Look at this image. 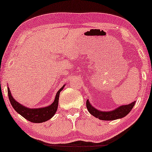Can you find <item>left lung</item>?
Masks as SVG:
<instances>
[{"instance_id": "obj_1", "label": "left lung", "mask_w": 152, "mask_h": 152, "mask_svg": "<svg viewBox=\"0 0 152 152\" xmlns=\"http://www.w3.org/2000/svg\"><path fill=\"white\" fill-rule=\"evenodd\" d=\"M136 103V102L129 104L120 106V107L113 110L112 111H100L95 109L92 105H91L89 101L87 99L86 101V107L88 111H89L91 115H93L94 117L99 118L102 120H114L116 119H119L126 116L129 112L132 111V109L134 107V106Z\"/></svg>"}]
</instances>
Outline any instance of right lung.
<instances>
[{"label":"right lung","instance_id":"add662e5","mask_svg":"<svg viewBox=\"0 0 152 152\" xmlns=\"http://www.w3.org/2000/svg\"><path fill=\"white\" fill-rule=\"evenodd\" d=\"M64 87V86L58 91L56 94L55 100L51 105L47 107L39 108V109H30V108H27L20 104L12 96L10 90L8 87L7 93L10 103L17 113L26 118V120H28V121L34 122V123H41V122H45L50 120L55 114L58 107L59 93L61 90H63Z\"/></svg>","mask_w":152,"mask_h":152}]
</instances>
